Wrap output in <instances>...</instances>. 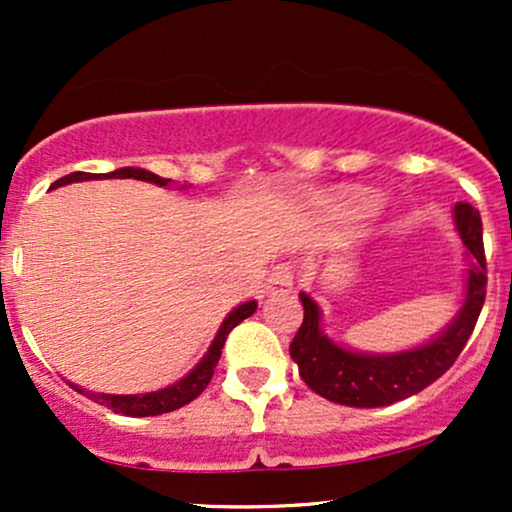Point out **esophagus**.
<instances>
[{
  "label": "esophagus",
  "instance_id": "1",
  "mask_svg": "<svg viewBox=\"0 0 512 512\" xmlns=\"http://www.w3.org/2000/svg\"><path fill=\"white\" fill-rule=\"evenodd\" d=\"M293 289V267L291 264H276L267 279V293L269 296H284Z\"/></svg>",
  "mask_w": 512,
  "mask_h": 512
}]
</instances>
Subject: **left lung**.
<instances>
[{
	"mask_svg": "<svg viewBox=\"0 0 512 512\" xmlns=\"http://www.w3.org/2000/svg\"><path fill=\"white\" fill-rule=\"evenodd\" d=\"M455 226L467 248V296L455 320L436 339L399 354H358L334 344L320 330V308L301 293L303 325L289 346L310 390L344 407H387L436 383L472 337L486 298V257L481 216L469 202L455 204Z\"/></svg>",
	"mask_w": 512,
	"mask_h": 512,
	"instance_id": "8db88e82",
	"label": "left lung"
}]
</instances>
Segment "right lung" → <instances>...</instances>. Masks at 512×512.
Returning a JSON list of instances; mask_svg holds the SVG:
<instances>
[{"label":"right lung","instance_id":"right-lung-1","mask_svg":"<svg viewBox=\"0 0 512 512\" xmlns=\"http://www.w3.org/2000/svg\"><path fill=\"white\" fill-rule=\"evenodd\" d=\"M101 178H134V180L154 182V185H161V187H166L170 182L168 178H158V175L149 173V170L144 168H117L113 173H101V175L81 173V170H76V173H69L64 175V178L52 182V187H62V185H69V182H81V180H101ZM255 310H257L255 301H248L238 305L236 310H231L226 320H223L221 330L216 332L214 342H211L209 351L204 354L202 361H199L197 366L185 375V378L178 380V383L163 387V390L146 392V395H101V392L84 390V387L79 385H72V387L76 392H81V395L93 399V402L103 404V407L113 409L115 414H125V416H158V414H168V411L185 407V404H190L192 399L202 395L204 387L209 385L216 363H219L221 358V349L223 344H226L228 332H231L236 325H240L245 317L255 313Z\"/></svg>","mask_w":512,"mask_h":512}]
</instances>
